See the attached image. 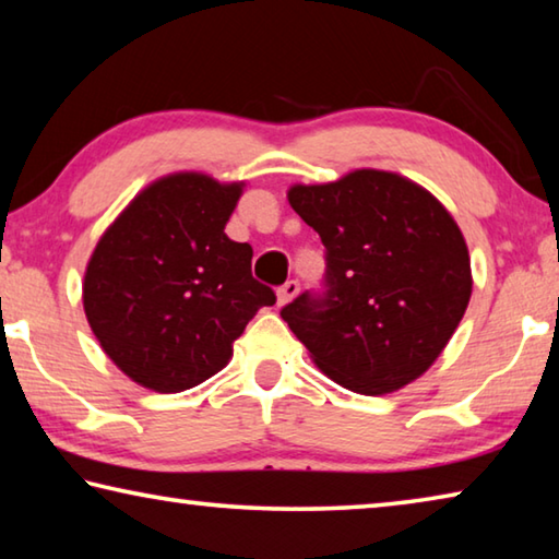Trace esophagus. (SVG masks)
Wrapping results in <instances>:
<instances>
[{
    "mask_svg": "<svg viewBox=\"0 0 559 559\" xmlns=\"http://www.w3.org/2000/svg\"><path fill=\"white\" fill-rule=\"evenodd\" d=\"M298 290H300L298 281L283 283V286L278 288V306H288V302L298 296Z\"/></svg>",
    "mask_w": 559,
    "mask_h": 559,
    "instance_id": "obj_1",
    "label": "esophagus"
}]
</instances>
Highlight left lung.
Masks as SVG:
<instances>
[{
  "label": "left lung",
  "instance_id": "left-lung-1",
  "mask_svg": "<svg viewBox=\"0 0 559 559\" xmlns=\"http://www.w3.org/2000/svg\"><path fill=\"white\" fill-rule=\"evenodd\" d=\"M288 202L325 246L328 290L302 293L286 320L330 380L390 394L429 370L466 313L468 246L429 189L386 169L293 185Z\"/></svg>",
  "mask_w": 559,
  "mask_h": 559
}]
</instances>
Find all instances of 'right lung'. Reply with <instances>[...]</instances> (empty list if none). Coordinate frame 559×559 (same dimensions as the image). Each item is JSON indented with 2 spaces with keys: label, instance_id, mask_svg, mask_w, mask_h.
<instances>
[{
  "label": "right lung",
  "instance_id": "right-lung-1",
  "mask_svg": "<svg viewBox=\"0 0 559 559\" xmlns=\"http://www.w3.org/2000/svg\"><path fill=\"white\" fill-rule=\"evenodd\" d=\"M246 182L173 173L132 197L93 249L83 310L122 374L159 394L224 370L276 293L251 276L253 249L224 234Z\"/></svg>",
  "mask_w": 559,
  "mask_h": 559
}]
</instances>
